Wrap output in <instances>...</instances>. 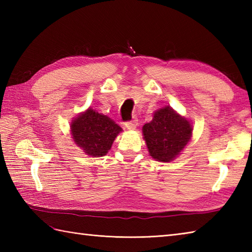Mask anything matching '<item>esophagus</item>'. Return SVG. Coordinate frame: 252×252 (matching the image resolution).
Here are the masks:
<instances>
[{
  "label": "esophagus",
  "instance_id": "obj_1",
  "mask_svg": "<svg viewBox=\"0 0 252 252\" xmlns=\"http://www.w3.org/2000/svg\"><path fill=\"white\" fill-rule=\"evenodd\" d=\"M137 118L136 117H133V119L129 122H126V127L127 130H135L136 126H137Z\"/></svg>",
  "mask_w": 252,
  "mask_h": 252
}]
</instances>
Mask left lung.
Here are the masks:
<instances>
[{
  "label": "left lung",
  "mask_w": 252,
  "mask_h": 252,
  "mask_svg": "<svg viewBox=\"0 0 252 252\" xmlns=\"http://www.w3.org/2000/svg\"><path fill=\"white\" fill-rule=\"evenodd\" d=\"M142 130L149 155L157 161L170 162L191 140L192 123L170 106H164L154 112L153 120Z\"/></svg>",
  "instance_id": "1"
}]
</instances>
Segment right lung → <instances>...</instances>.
<instances>
[{
  "instance_id": "right-lung-1",
  "label": "right lung",
  "mask_w": 252,
  "mask_h": 252,
  "mask_svg": "<svg viewBox=\"0 0 252 252\" xmlns=\"http://www.w3.org/2000/svg\"><path fill=\"white\" fill-rule=\"evenodd\" d=\"M121 127L103 114L89 108L70 123V134L76 145L91 157H103L110 151Z\"/></svg>"
}]
</instances>
